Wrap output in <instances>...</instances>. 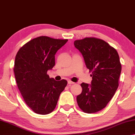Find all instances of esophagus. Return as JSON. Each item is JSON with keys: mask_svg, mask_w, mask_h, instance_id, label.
Returning a JSON list of instances; mask_svg holds the SVG:
<instances>
[{"mask_svg": "<svg viewBox=\"0 0 135 135\" xmlns=\"http://www.w3.org/2000/svg\"><path fill=\"white\" fill-rule=\"evenodd\" d=\"M68 84H69V85H70L74 84H75V82H72V81H68Z\"/></svg>", "mask_w": 135, "mask_h": 135, "instance_id": "esophagus-1", "label": "esophagus"}]
</instances>
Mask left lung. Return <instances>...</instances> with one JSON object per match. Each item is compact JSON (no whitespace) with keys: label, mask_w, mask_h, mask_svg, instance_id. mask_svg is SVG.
<instances>
[{"label":"left lung","mask_w":135,"mask_h":135,"mask_svg":"<svg viewBox=\"0 0 135 135\" xmlns=\"http://www.w3.org/2000/svg\"><path fill=\"white\" fill-rule=\"evenodd\" d=\"M74 45L93 77L91 85L81 84L82 91L76 97L78 104L86 113L98 112L106 107L119 86L122 70L119 56L114 48L97 38L75 40Z\"/></svg>","instance_id":"left-lung-1"}]
</instances>
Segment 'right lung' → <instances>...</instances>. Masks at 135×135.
Returning <instances> with one entry per match:
<instances>
[{
  "label": "right lung",
  "instance_id": "obj_1",
  "mask_svg": "<svg viewBox=\"0 0 135 135\" xmlns=\"http://www.w3.org/2000/svg\"><path fill=\"white\" fill-rule=\"evenodd\" d=\"M68 40L40 36L19 50L13 72L18 88L27 105L34 113H51L67 85L66 80L56 81L47 72L55 65V54Z\"/></svg>",
  "mask_w": 135,
  "mask_h": 135
}]
</instances>
